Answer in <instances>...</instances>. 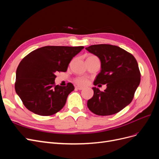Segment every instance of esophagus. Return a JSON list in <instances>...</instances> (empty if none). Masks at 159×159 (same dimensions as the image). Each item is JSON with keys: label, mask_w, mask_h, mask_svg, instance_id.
<instances>
[{"label": "esophagus", "mask_w": 159, "mask_h": 159, "mask_svg": "<svg viewBox=\"0 0 159 159\" xmlns=\"http://www.w3.org/2000/svg\"><path fill=\"white\" fill-rule=\"evenodd\" d=\"M75 88H76V89H79V90H82V89H84V88H83V87H81V86H76Z\"/></svg>", "instance_id": "34e87169"}]
</instances>
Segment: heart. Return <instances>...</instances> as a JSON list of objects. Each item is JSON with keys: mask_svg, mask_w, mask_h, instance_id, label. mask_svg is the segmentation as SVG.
<instances>
[{"mask_svg": "<svg viewBox=\"0 0 159 159\" xmlns=\"http://www.w3.org/2000/svg\"><path fill=\"white\" fill-rule=\"evenodd\" d=\"M88 57H97L94 55H89ZM75 81L80 85H85L88 82V80L85 78H82V77H78L75 79Z\"/></svg>", "mask_w": 159, "mask_h": 159, "instance_id": "obj_1", "label": "heart"}]
</instances>
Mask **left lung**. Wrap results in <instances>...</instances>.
I'll use <instances>...</instances> for the list:
<instances>
[{
  "instance_id": "1",
  "label": "left lung",
  "mask_w": 159,
  "mask_h": 159,
  "mask_svg": "<svg viewBox=\"0 0 159 159\" xmlns=\"http://www.w3.org/2000/svg\"><path fill=\"white\" fill-rule=\"evenodd\" d=\"M101 60L102 70L94 85L107 84L100 91L93 88V98L88 107L95 115L107 116L119 112L133 99L141 81V72L134 57L126 50L111 44H95L85 48Z\"/></svg>"
}]
</instances>
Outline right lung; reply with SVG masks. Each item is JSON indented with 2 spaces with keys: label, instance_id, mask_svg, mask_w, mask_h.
Returning <instances> with one entry per match:
<instances>
[{
  "label": "right lung",
  "instance_id": "obj_1",
  "mask_svg": "<svg viewBox=\"0 0 159 159\" xmlns=\"http://www.w3.org/2000/svg\"><path fill=\"white\" fill-rule=\"evenodd\" d=\"M84 48L46 46L24 57L16 70L14 87L26 108L50 116L64 107L74 86L71 83L56 85V74L66 72L72 58Z\"/></svg>",
  "mask_w": 159,
  "mask_h": 159
}]
</instances>
